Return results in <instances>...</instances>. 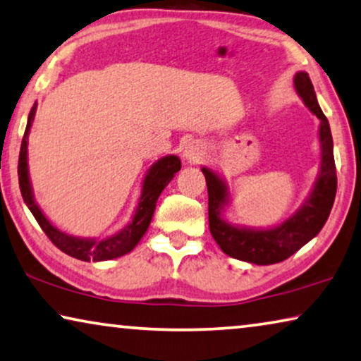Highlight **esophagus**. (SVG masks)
<instances>
[{
	"mask_svg": "<svg viewBox=\"0 0 361 361\" xmlns=\"http://www.w3.org/2000/svg\"><path fill=\"white\" fill-rule=\"evenodd\" d=\"M183 157L188 164H199L204 157V146L202 142H197V141H192L190 144H186L185 150H183Z\"/></svg>",
	"mask_w": 361,
	"mask_h": 361,
	"instance_id": "esophagus-1",
	"label": "esophagus"
}]
</instances>
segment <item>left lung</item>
I'll use <instances>...</instances> for the list:
<instances>
[{"mask_svg":"<svg viewBox=\"0 0 361 361\" xmlns=\"http://www.w3.org/2000/svg\"><path fill=\"white\" fill-rule=\"evenodd\" d=\"M293 85L308 110L319 118L321 164L318 178L305 202L281 225L269 228L233 225L225 219V207L230 204L228 185L209 166H202L209 195V228L225 255L235 259L252 262L257 266L276 264L295 255L301 246L324 227L329 217L337 191V175L334 164V144L329 121L322 113L308 73L298 71Z\"/></svg>","mask_w":361,"mask_h":361,"instance_id":"left-lung-1","label":"left lung"}]
</instances>
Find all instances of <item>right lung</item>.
<instances>
[{
    "label": "right lung",
    "instance_id": "add662e5",
    "mask_svg": "<svg viewBox=\"0 0 361 361\" xmlns=\"http://www.w3.org/2000/svg\"><path fill=\"white\" fill-rule=\"evenodd\" d=\"M37 111V104L32 106L27 118V126L23 137V144H20V154H19V164H18V175H19V188L20 195L29 207V211L34 215L37 222H39L40 228L47 233L51 243L60 248L68 256L76 257L80 261H110L115 257L125 256L129 251L136 248V245L141 241L144 233L147 232L150 220L155 211V204L160 192L165 190V186L173 180L176 171L181 169V160L176 155H165V157L159 159L157 162L152 164V166L147 170L146 176L142 180V190L141 196H139L136 211H134L131 222H129L125 228L120 232L106 236V238H79V236H71L68 233L61 232L56 228L50 220L45 217L42 212L39 204L35 202L34 190H32V183L29 178V164H27V146H29V133L34 123Z\"/></svg>",
    "mask_w": 361,
    "mask_h": 361
}]
</instances>
